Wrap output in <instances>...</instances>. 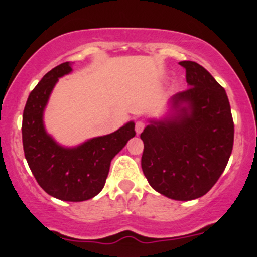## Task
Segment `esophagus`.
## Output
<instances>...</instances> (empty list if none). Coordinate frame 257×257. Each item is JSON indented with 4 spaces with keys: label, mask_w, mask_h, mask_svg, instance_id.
Here are the masks:
<instances>
[{
    "label": "esophagus",
    "mask_w": 257,
    "mask_h": 257,
    "mask_svg": "<svg viewBox=\"0 0 257 257\" xmlns=\"http://www.w3.org/2000/svg\"><path fill=\"white\" fill-rule=\"evenodd\" d=\"M145 128V123L144 121H142V120H138L136 123V132H137V134H141L142 132H143V129Z\"/></svg>",
    "instance_id": "34e87169"
}]
</instances>
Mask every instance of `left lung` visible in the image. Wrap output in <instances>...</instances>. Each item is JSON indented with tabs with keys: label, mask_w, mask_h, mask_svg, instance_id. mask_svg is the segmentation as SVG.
<instances>
[{
	"label": "left lung",
	"mask_w": 257,
	"mask_h": 257,
	"mask_svg": "<svg viewBox=\"0 0 257 257\" xmlns=\"http://www.w3.org/2000/svg\"><path fill=\"white\" fill-rule=\"evenodd\" d=\"M189 88L173 95L174 114L141 134L142 169L154 190L174 200L198 199L219 180L234 145V120L224 88L196 62H179Z\"/></svg>",
	"instance_id": "obj_1"
}]
</instances>
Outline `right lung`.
<instances>
[{
	"instance_id": "add662e5",
	"label": "right lung",
	"mask_w": 257,
	"mask_h": 257,
	"mask_svg": "<svg viewBox=\"0 0 257 257\" xmlns=\"http://www.w3.org/2000/svg\"><path fill=\"white\" fill-rule=\"evenodd\" d=\"M71 71L69 62L54 67L30 93L23 110L22 143L28 167L46 193L63 201H84L102 191L110 162L136 136V124L129 121L76 148L57 144L43 125V110L57 80Z\"/></svg>"
}]
</instances>
